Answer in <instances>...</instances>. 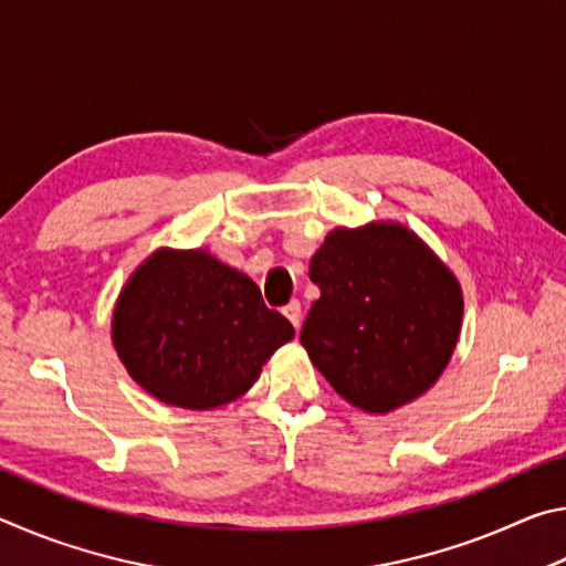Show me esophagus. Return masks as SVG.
Returning <instances> with one entry per match:
<instances>
[{
	"label": "esophagus",
	"mask_w": 566,
	"mask_h": 566,
	"mask_svg": "<svg viewBox=\"0 0 566 566\" xmlns=\"http://www.w3.org/2000/svg\"><path fill=\"white\" fill-rule=\"evenodd\" d=\"M282 312H284V317L294 324V329H300V324H302V304L296 302V300H292L290 304L284 306Z\"/></svg>",
	"instance_id": "obj_1"
}]
</instances>
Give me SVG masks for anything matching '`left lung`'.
Returning <instances> with one entry per match:
<instances>
[{
	"label": "left lung",
	"mask_w": 566,
	"mask_h": 566,
	"mask_svg": "<svg viewBox=\"0 0 566 566\" xmlns=\"http://www.w3.org/2000/svg\"><path fill=\"white\" fill-rule=\"evenodd\" d=\"M319 300L302 347L342 399L389 415L437 385L462 332L454 272L409 227H337L310 262Z\"/></svg>",
	"instance_id": "1"
}]
</instances>
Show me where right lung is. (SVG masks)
Segmentation results:
<instances>
[{"instance_id": "add662e5", "label": "right lung", "mask_w": 566, "mask_h": 566, "mask_svg": "<svg viewBox=\"0 0 566 566\" xmlns=\"http://www.w3.org/2000/svg\"><path fill=\"white\" fill-rule=\"evenodd\" d=\"M294 327L260 286L209 249L159 247L122 286L112 344L127 375L169 407L217 409L244 397Z\"/></svg>"}]
</instances>
